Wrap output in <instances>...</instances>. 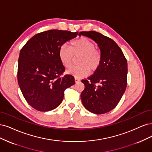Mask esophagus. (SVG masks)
Here are the masks:
<instances>
[{
  "mask_svg": "<svg viewBox=\"0 0 152 152\" xmlns=\"http://www.w3.org/2000/svg\"><path fill=\"white\" fill-rule=\"evenodd\" d=\"M75 81L76 83H77V82H79L80 80V79H78L77 77H75Z\"/></svg>",
  "mask_w": 152,
  "mask_h": 152,
  "instance_id": "obj_1",
  "label": "esophagus"
}]
</instances>
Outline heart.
<instances>
[{
	"mask_svg": "<svg viewBox=\"0 0 152 152\" xmlns=\"http://www.w3.org/2000/svg\"><path fill=\"white\" fill-rule=\"evenodd\" d=\"M58 57L62 65L66 68H71L75 62V57L78 66L68 71V73L76 77H83L91 72H94L99 67L101 53L95 48V44L86 38H80L73 40L70 47L62 45L58 50Z\"/></svg>",
	"mask_w": 152,
	"mask_h": 152,
	"instance_id": "heart-1",
	"label": "heart"
}]
</instances>
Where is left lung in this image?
Listing matches in <instances>:
<instances>
[{
  "label": "left lung",
  "instance_id": "obj_1",
  "mask_svg": "<svg viewBox=\"0 0 152 152\" xmlns=\"http://www.w3.org/2000/svg\"><path fill=\"white\" fill-rule=\"evenodd\" d=\"M94 40L102 56L100 65L94 74L83 79L85 89L81 94L83 105L96 114L107 113L118 104L127 86L128 64L121 48L112 39L102 33L81 31Z\"/></svg>",
  "mask_w": 152,
  "mask_h": 152
}]
</instances>
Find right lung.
<instances>
[{
  "label": "right lung",
  "instance_id": "obj_1",
  "mask_svg": "<svg viewBox=\"0 0 152 152\" xmlns=\"http://www.w3.org/2000/svg\"><path fill=\"white\" fill-rule=\"evenodd\" d=\"M78 32L50 30L34 35L19 53L18 81L24 99L35 109L47 112L62 102L64 91L75 83L58 57L60 47Z\"/></svg>",
  "mask_w": 152,
  "mask_h": 152
}]
</instances>
